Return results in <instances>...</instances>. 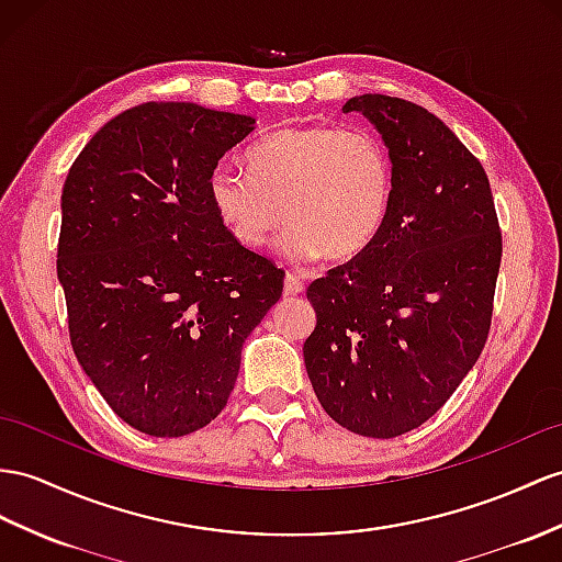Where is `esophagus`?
<instances>
[{
	"label": "esophagus",
	"mask_w": 562,
	"mask_h": 562,
	"mask_svg": "<svg viewBox=\"0 0 562 562\" xmlns=\"http://www.w3.org/2000/svg\"><path fill=\"white\" fill-rule=\"evenodd\" d=\"M305 291V283L300 281L295 273H285V279H283V293L285 295H297V293H303Z\"/></svg>",
	"instance_id": "34e87169"
}]
</instances>
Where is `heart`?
Here are the masks:
<instances>
[{
    "instance_id": "b5f03b06",
    "label": "heart",
    "mask_w": 562,
    "mask_h": 562,
    "mask_svg": "<svg viewBox=\"0 0 562 562\" xmlns=\"http://www.w3.org/2000/svg\"><path fill=\"white\" fill-rule=\"evenodd\" d=\"M250 173L218 164L210 200L243 248L259 250L285 222L291 257L350 259L384 228L393 164L379 135L360 126H291L250 147Z\"/></svg>"
}]
</instances>
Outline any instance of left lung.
I'll return each instance as SVG.
<instances>
[{"label":"left lung","mask_w":562,"mask_h":562,"mask_svg":"<svg viewBox=\"0 0 562 562\" xmlns=\"http://www.w3.org/2000/svg\"><path fill=\"white\" fill-rule=\"evenodd\" d=\"M344 112L384 138L393 200L374 243L310 283L303 355L328 417L393 439L439 413L482 355L503 240L484 167L439 116L389 94Z\"/></svg>","instance_id":"obj_1"}]
</instances>
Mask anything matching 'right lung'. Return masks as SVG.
<instances>
[{"instance_id": "add662e5", "label": "right lung", "mask_w": 562, "mask_h": 562, "mask_svg": "<svg viewBox=\"0 0 562 562\" xmlns=\"http://www.w3.org/2000/svg\"><path fill=\"white\" fill-rule=\"evenodd\" d=\"M255 119L193 102L114 116L68 169L57 277L80 367L149 436L193 434L222 413L245 338L283 269L228 234L210 176Z\"/></svg>"}]
</instances>
